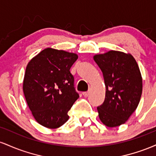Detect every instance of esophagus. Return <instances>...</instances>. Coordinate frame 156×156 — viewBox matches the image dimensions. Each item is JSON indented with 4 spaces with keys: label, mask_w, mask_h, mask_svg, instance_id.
<instances>
[{
    "label": "esophagus",
    "mask_w": 156,
    "mask_h": 156,
    "mask_svg": "<svg viewBox=\"0 0 156 156\" xmlns=\"http://www.w3.org/2000/svg\"><path fill=\"white\" fill-rule=\"evenodd\" d=\"M82 94H83V95L84 97H88L89 94V91H87V92H84L82 93Z\"/></svg>",
    "instance_id": "esophagus-1"
}]
</instances>
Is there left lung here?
<instances>
[{
    "label": "left lung",
    "instance_id": "left-lung-1",
    "mask_svg": "<svg viewBox=\"0 0 156 156\" xmlns=\"http://www.w3.org/2000/svg\"><path fill=\"white\" fill-rule=\"evenodd\" d=\"M103 72L105 98L98 106L100 119L108 127L124 124L136 109L142 92L139 66L130 54L111 51L94 56Z\"/></svg>",
    "mask_w": 156,
    "mask_h": 156
}]
</instances>
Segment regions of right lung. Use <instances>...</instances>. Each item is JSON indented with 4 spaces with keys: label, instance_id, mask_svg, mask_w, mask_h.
I'll return each instance as SVG.
<instances>
[{
    "label": "right lung",
    "instance_id": "1",
    "mask_svg": "<svg viewBox=\"0 0 156 156\" xmlns=\"http://www.w3.org/2000/svg\"><path fill=\"white\" fill-rule=\"evenodd\" d=\"M76 53L46 48L30 61L23 80L27 103L37 122L57 128L69 119L67 112L79 98L71 74Z\"/></svg>",
    "mask_w": 156,
    "mask_h": 156
}]
</instances>
